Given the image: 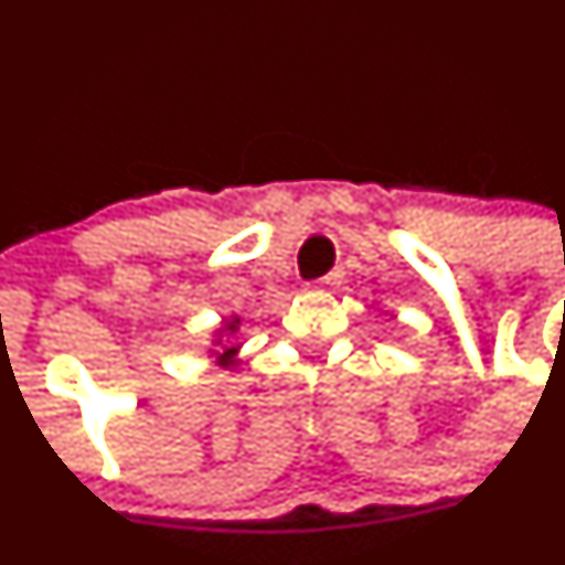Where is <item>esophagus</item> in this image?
Returning <instances> with one entry per match:
<instances>
[{"label":"esophagus","instance_id":"obj_1","mask_svg":"<svg viewBox=\"0 0 565 565\" xmlns=\"http://www.w3.org/2000/svg\"><path fill=\"white\" fill-rule=\"evenodd\" d=\"M342 280H344V269H342V266H337V269H331L329 275H326L318 285H320V288H339Z\"/></svg>","mask_w":565,"mask_h":565}]
</instances>
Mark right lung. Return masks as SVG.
<instances>
[{
	"label": "right lung",
	"mask_w": 565,
	"mask_h": 565,
	"mask_svg": "<svg viewBox=\"0 0 565 565\" xmlns=\"http://www.w3.org/2000/svg\"><path fill=\"white\" fill-rule=\"evenodd\" d=\"M239 331V318H234L232 320H226V326H223L221 331L217 333H236ZM217 344H221V339H217ZM236 353H239V344H232V348H223L221 353H215V350H212V355L217 358V363H221L223 369H228V366H236Z\"/></svg>",
	"instance_id": "right-lung-1"
}]
</instances>
